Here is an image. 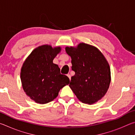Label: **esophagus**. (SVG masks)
<instances>
[{
	"label": "esophagus",
	"mask_w": 135,
	"mask_h": 135,
	"mask_svg": "<svg viewBox=\"0 0 135 135\" xmlns=\"http://www.w3.org/2000/svg\"><path fill=\"white\" fill-rule=\"evenodd\" d=\"M67 76H68V78L70 79V80H71V76H70V74H68L67 75Z\"/></svg>",
	"instance_id": "esophagus-1"
}]
</instances>
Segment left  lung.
Wrapping results in <instances>:
<instances>
[{
    "instance_id": "left-lung-1",
    "label": "left lung",
    "mask_w": 135,
    "mask_h": 135,
    "mask_svg": "<svg viewBox=\"0 0 135 135\" xmlns=\"http://www.w3.org/2000/svg\"><path fill=\"white\" fill-rule=\"evenodd\" d=\"M75 72L69 84L80 101L91 105L106 94L111 82V71L105 57L97 47L80 43L76 47L67 46Z\"/></svg>"
}]
</instances>
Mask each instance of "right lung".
Listing matches in <instances>:
<instances>
[{
	"instance_id": "right-lung-1",
	"label": "right lung",
	"mask_w": 135,
	"mask_h": 135,
	"mask_svg": "<svg viewBox=\"0 0 135 135\" xmlns=\"http://www.w3.org/2000/svg\"><path fill=\"white\" fill-rule=\"evenodd\" d=\"M61 51L60 46L44 45L36 47L22 64L20 78L26 95L36 103L45 104L58 97L61 89L70 83L61 74L54 59Z\"/></svg>"
}]
</instances>
